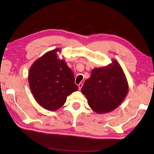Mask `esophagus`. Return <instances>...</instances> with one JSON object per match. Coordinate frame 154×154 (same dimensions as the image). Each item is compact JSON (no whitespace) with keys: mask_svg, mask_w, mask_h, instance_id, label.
I'll use <instances>...</instances> for the list:
<instances>
[{"mask_svg":"<svg viewBox=\"0 0 154 154\" xmlns=\"http://www.w3.org/2000/svg\"><path fill=\"white\" fill-rule=\"evenodd\" d=\"M82 85H83V84H82V82H80V83H79V85H78V87H79V89H80L82 88Z\"/></svg>","mask_w":154,"mask_h":154,"instance_id":"34e87169","label":"esophagus"}]
</instances>
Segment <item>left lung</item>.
Returning <instances> with one entry per match:
<instances>
[{
    "instance_id": "1",
    "label": "left lung",
    "mask_w": 154,
    "mask_h": 154,
    "mask_svg": "<svg viewBox=\"0 0 154 154\" xmlns=\"http://www.w3.org/2000/svg\"><path fill=\"white\" fill-rule=\"evenodd\" d=\"M128 82L121 66L116 60L103 67L94 68L81 89L88 105L98 113L111 112L128 93Z\"/></svg>"
}]
</instances>
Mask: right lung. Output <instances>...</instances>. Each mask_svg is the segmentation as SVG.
Masks as SVG:
<instances>
[{
	"label": "right lung",
	"mask_w": 154,
	"mask_h": 154,
	"mask_svg": "<svg viewBox=\"0 0 154 154\" xmlns=\"http://www.w3.org/2000/svg\"><path fill=\"white\" fill-rule=\"evenodd\" d=\"M59 48L49 51L31 66L28 81L34 98L42 107L56 111L65 103L67 97L79 87L74 75L63 59L58 58Z\"/></svg>",
	"instance_id": "add662e5"
}]
</instances>
